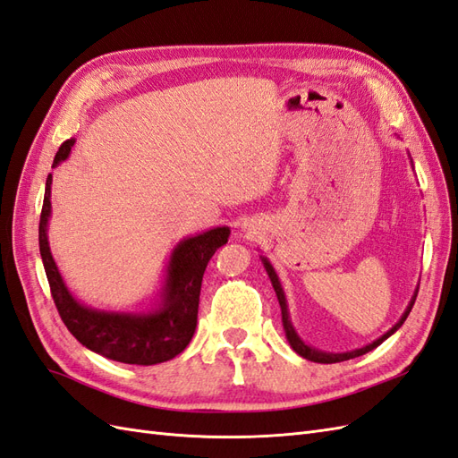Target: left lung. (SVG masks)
Returning <instances> with one entry per match:
<instances>
[{"label":"left lung","mask_w":458,"mask_h":458,"mask_svg":"<svg viewBox=\"0 0 458 458\" xmlns=\"http://www.w3.org/2000/svg\"><path fill=\"white\" fill-rule=\"evenodd\" d=\"M410 157V155H408ZM410 162H412V158H410ZM261 257V263L265 267V271L268 275V278H271V284L276 292V298H278V303H280V311H283V327H284V333H286V341L288 344L292 346V350L296 352V354H300L301 358H306L310 361H315V363H336V361H346V360H352V358H358V356H363L368 354V352H371L373 348H377L381 343H385L386 338H389L391 335H394L398 329H401L403 323L406 321L410 310H412L414 301H416V296H418V286L414 290V296L410 298L408 306L404 310V313L401 315V319H398L389 331H386L385 335H381L379 338H375L373 343L361 346V348H356V350H348V352H325V350H319V348H313L310 344H306L301 341V336L298 335V331L294 329V325H292V319H290V311H288V301H286V294L283 290V284H280L278 280V275L275 271V267L271 265V261L267 259L265 255H259Z\"/></svg>","instance_id":"8db88e82"}]
</instances>
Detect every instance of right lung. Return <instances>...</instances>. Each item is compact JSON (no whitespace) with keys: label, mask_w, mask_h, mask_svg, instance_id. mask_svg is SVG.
<instances>
[{"label":"right lung","mask_w":458,"mask_h":458,"mask_svg":"<svg viewBox=\"0 0 458 458\" xmlns=\"http://www.w3.org/2000/svg\"><path fill=\"white\" fill-rule=\"evenodd\" d=\"M73 145L75 139L65 140L55 152L52 168L69 158ZM50 197L52 174L46 180L38 243L55 308L69 333L97 354L131 366H155L178 356L191 343L195 333L205 268L220 245L228 242L230 228H208L175 243L164 271L162 288L150 308L135 311L97 310L81 303L72 294L55 265L48 242V222L52 216Z\"/></svg>","instance_id":"right-lung-1"}]
</instances>
